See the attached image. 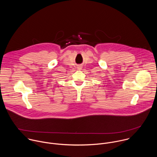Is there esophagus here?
<instances>
[{
  "label": "esophagus",
  "mask_w": 157,
  "mask_h": 157,
  "mask_svg": "<svg viewBox=\"0 0 157 157\" xmlns=\"http://www.w3.org/2000/svg\"><path fill=\"white\" fill-rule=\"evenodd\" d=\"M82 66H78V67H77V69H78V70H81V69H82Z\"/></svg>",
  "instance_id": "34e87169"
}]
</instances>
